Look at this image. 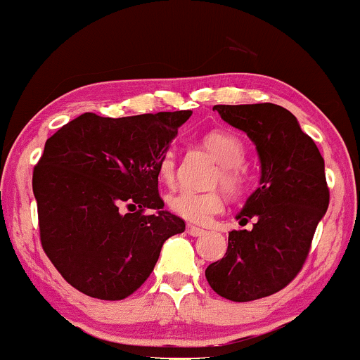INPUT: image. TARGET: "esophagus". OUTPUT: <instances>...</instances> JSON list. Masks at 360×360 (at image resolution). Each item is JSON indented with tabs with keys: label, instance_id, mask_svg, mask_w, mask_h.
<instances>
[{
	"label": "esophagus",
	"instance_id": "34e87169",
	"mask_svg": "<svg viewBox=\"0 0 360 360\" xmlns=\"http://www.w3.org/2000/svg\"><path fill=\"white\" fill-rule=\"evenodd\" d=\"M186 232H188L191 237H200V235L205 233L203 229H200V226H194V225H188V229H186Z\"/></svg>",
	"mask_w": 360,
	"mask_h": 360
}]
</instances>
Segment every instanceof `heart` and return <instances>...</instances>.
Listing matches in <instances>:
<instances>
[{
    "instance_id": "1",
    "label": "heart",
    "mask_w": 360,
    "mask_h": 360,
    "mask_svg": "<svg viewBox=\"0 0 360 360\" xmlns=\"http://www.w3.org/2000/svg\"><path fill=\"white\" fill-rule=\"evenodd\" d=\"M205 147L221 164L217 181L226 193L238 194L247 181L242 162L245 159V147L242 140L229 131H213L203 140ZM159 177L171 184L176 174L174 152L167 150L159 162ZM169 210L177 217L191 223H208L213 214L223 212V198L218 193H201L193 189H181L169 198Z\"/></svg>"
}]
</instances>
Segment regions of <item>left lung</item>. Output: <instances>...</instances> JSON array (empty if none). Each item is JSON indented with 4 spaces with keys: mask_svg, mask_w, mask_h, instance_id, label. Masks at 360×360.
<instances>
[{
    "mask_svg": "<svg viewBox=\"0 0 360 360\" xmlns=\"http://www.w3.org/2000/svg\"><path fill=\"white\" fill-rule=\"evenodd\" d=\"M229 125L245 131L260 160L259 188L237 214L223 259L205 276L217 295L254 301L286 288L303 267L318 221L328 208L325 162L291 111L272 103L213 106Z\"/></svg>",
    "mask_w": 360,
    "mask_h": 360,
    "instance_id": "1",
    "label": "left lung"
}]
</instances>
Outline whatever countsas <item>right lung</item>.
<instances>
[{"mask_svg":"<svg viewBox=\"0 0 360 360\" xmlns=\"http://www.w3.org/2000/svg\"><path fill=\"white\" fill-rule=\"evenodd\" d=\"M191 113H84L45 142L32 179L40 242L77 291L127 298L154 271L164 242L184 232V221L162 210L157 169Z\"/></svg>","mask_w":360,"mask_h":360,"instance_id":"right-lung-1","label":"right lung"}]
</instances>
